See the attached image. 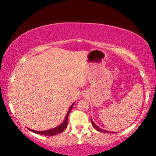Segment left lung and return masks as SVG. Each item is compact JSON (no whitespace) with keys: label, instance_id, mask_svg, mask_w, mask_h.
Listing matches in <instances>:
<instances>
[{"label":"left lung","instance_id":"8db88e82","mask_svg":"<svg viewBox=\"0 0 156 156\" xmlns=\"http://www.w3.org/2000/svg\"><path fill=\"white\" fill-rule=\"evenodd\" d=\"M90 121H91V124H92V126L94 127V128L96 129V130H98V131H100V132H103V133H108V132H109V131H106V130H103V129L100 128V127H99L98 126H97V125H95V123H94V122H93L92 119H90ZM110 133H111V132H110ZM113 133H114V132H113Z\"/></svg>","mask_w":156,"mask_h":156}]
</instances>
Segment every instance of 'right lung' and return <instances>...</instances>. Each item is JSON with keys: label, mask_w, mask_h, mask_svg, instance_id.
Listing matches in <instances>:
<instances>
[{"label": "right lung", "mask_w": 156, "mask_h": 156, "mask_svg": "<svg viewBox=\"0 0 156 156\" xmlns=\"http://www.w3.org/2000/svg\"><path fill=\"white\" fill-rule=\"evenodd\" d=\"M73 105H74V103L72 105V106H71V107L69 108L68 112H67L66 116L65 119H64V122H62V123L59 126L55 127V128H53V129H50V130H43V131H37V130H30V129L29 130H31V131L34 132V133H37V134H42V135H45V136H53V135H56V134H58V133H61V132H62L66 128L67 124H68L69 114V112H70V111H71V109H72Z\"/></svg>", "instance_id": "right-lung-1"}]
</instances>
